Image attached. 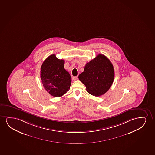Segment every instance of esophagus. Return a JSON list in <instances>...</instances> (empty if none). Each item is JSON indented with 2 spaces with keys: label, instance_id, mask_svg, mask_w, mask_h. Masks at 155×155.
Here are the masks:
<instances>
[{
  "label": "esophagus",
  "instance_id": "1",
  "mask_svg": "<svg viewBox=\"0 0 155 155\" xmlns=\"http://www.w3.org/2000/svg\"><path fill=\"white\" fill-rule=\"evenodd\" d=\"M72 81H77L78 79V76L73 77L72 78Z\"/></svg>",
  "mask_w": 155,
  "mask_h": 155
}]
</instances>
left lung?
Here are the masks:
<instances>
[{"mask_svg": "<svg viewBox=\"0 0 155 155\" xmlns=\"http://www.w3.org/2000/svg\"><path fill=\"white\" fill-rule=\"evenodd\" d=\"M115 77L114 67L104 54H99L85 65L84 71L78 78L85 85L88 93L99 96L106 93L113 84Z\"/></svg>", "mask_w": 155, "mask_h": 155, "instance_id": "8db88e82", "label": "left lung"}]
</instances>
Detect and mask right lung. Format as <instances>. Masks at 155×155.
I'll return each mask as SVG.
<instances>
[{
	"label": "right lung",
	"instance_id": "add662e5",
	"mask_svg": "<svg viewBox=\"0 0 155 155\" xmlns=\"http://www.w3.org/2000/svg\"><path fill=\"white\" fill-rule=\"evenodd\" d=\"M64 61L52 54L42 63L40 78L44 88L53 97L63 96L69 90L71 83V75L64 68Z\"/></svg>",
	"mask_w": 155,
	"mask_h": 155
}]
</instances>
